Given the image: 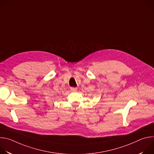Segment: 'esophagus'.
<instances>
[{"label":"esophagus","mask_w":154,"mask_h":154,"mask_svg":"<svg viewBox=\"0 0 154 154\" xmlns=\"http://www.w3.org/2000/svg\"><path fill=\"white\" fill-rule=\"evenodd\" d=\"M70 90H71V91H72V92H75V91H77V88H74V87H71V88H70Z\"/></svg>","instance_id":"34e87169"}]
</instances>
